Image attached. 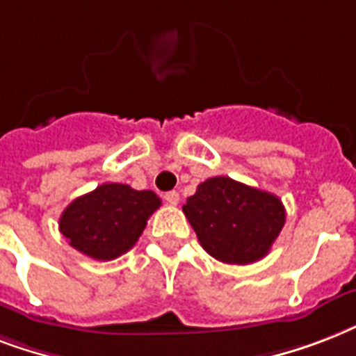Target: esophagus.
Listing matches in <instances>:
<instances>
[{"instance_id":"obj_1","label":"esophagus","mask_w":356,"mask_h":356,"mask_svg":"<svg viewBox=\"0 0 356 356\" xmlns=\"http://www.w3.org/2000/svg\"><path fill=\"white\" fill-rule=\"evenodd\" d=\"M164 200H166V203H170V205H177L179 192H175V190H172V192H166V194H164Z\"/></svg>"}]
</instances>
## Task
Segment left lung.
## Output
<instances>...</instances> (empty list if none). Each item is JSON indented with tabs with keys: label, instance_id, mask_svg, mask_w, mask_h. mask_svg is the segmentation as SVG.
Listing matches in <instances>:
<instances>
[{
	"label": "left lung",
	"instance_id": "1",
	"mask_svg": "<svg viewBox=\"0 0 356 356\" xmlns=\"http://www.w3.org/2000/svg\"><path fill=\"white\" fill-rule=\"evenodd\" d=\"M183 212L201 248L225 264L264 259L286 220L277 195L223 175L201 183Z\"/></svg>",
	"mask_w": 356,
	"mask_h": 356
}]
</instances>
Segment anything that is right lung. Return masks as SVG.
<instances>
[{
    "mask_svg": "<svg viewBox=\"0 0 356 356\" xmlns=\"http://www.w3.org/2000/svg\"><path fill=\"white\" fill-rule=\"evenodd\" d=\"M159 207L161 197L151 190L105 183L72 201L58 220V229L70 245L86 257L113 260L138 242Z\"/></svg>",
    "mask_w": 356,
    "mask_h": 356,
    "instance_id": "add662e5",
    "label": "right lung"
}]
</instances>
